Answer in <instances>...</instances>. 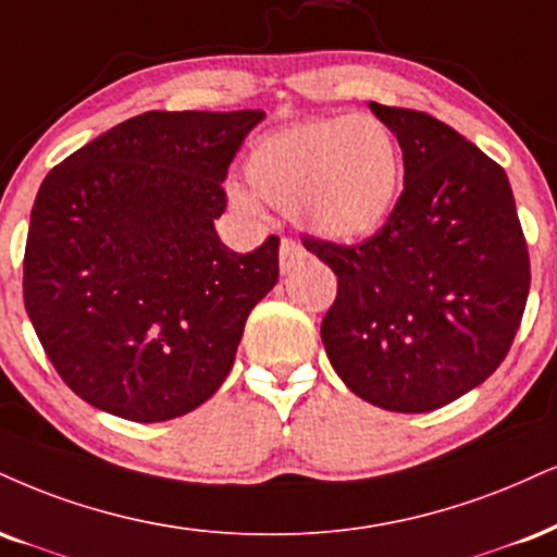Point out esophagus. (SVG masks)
I'll return each instance as SVG.
<instances>
[{"instance_id":"1","label":"esophagus","mask_w":557,"mask_h":557,"mask_svg":"<svg viewBox=\"0 0 557 557\" xmlns=\"http://www.w3.org/2000/svg\"><path fill=\"white\" fill-rule=\"evenodd\" d=\"M308 257L304 246L298 244V240L293 238H283V244H280V272L287 274L293 270V267L300 264Z\"/></svg>"}]
</instances>
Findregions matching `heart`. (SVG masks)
Returning <instances> with one entry per match:
<instances>
[{
    "mask_svg": "<svg viewBox=\"0 0 557 557\" xmlns=\"http://www.w3.org/2000/svg\"><path fill=\"white\" fill-rule=\"evenodd\" d=\"M257 197L296 212L308 231L360 240L386 223L401 189V150L392 126L371 113L311 119L264 134L246 158ZM231 205L259 214L251 191L233 186Z\"/></svg>",
    "mask_w": 557,
    "mask_h": 557,
    "instance_id": "obj_1",
    "label": "heart"
}]
</instances>
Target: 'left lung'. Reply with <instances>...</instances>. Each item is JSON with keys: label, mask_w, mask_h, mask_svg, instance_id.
Masks as SVG:
<instances>
[{"label": "left lung", "mask_w": 557, "mask_h": 557, "mask_svg": "<svg viewBox=\"0 0 557 557\" xmlns=\"http://www.w3.org/2000/svg\"><path fill=\"white\" fill-rule=\"evenodd\" d=\"M397 134L405 189L358 246L304 238L337 274L321 343L345 386L392 412H431L504 363L529 296L506 171L423 111L368 103Z\"/></svg>", "instance_id": "8db88e82"}]
</instances>
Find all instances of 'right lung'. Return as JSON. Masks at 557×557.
<instances>
[{"instance_id":"right-lung-1","label":"right lung","mask_w":557,"mask_h":557,"mask_svg":"<svg viewBox=\"0 0 557 557\" xmlns=\"http://www.w3.org/2000/svg\"><path fill=\"white\" fill-rule=\"evenodd\" d=\"M264 111H147L49 171L30 212L23 298L64 384L160 423L218 392L246 319L277 283L280 238L220 240L227 165Z\"/></svg>"}]
</instances>
